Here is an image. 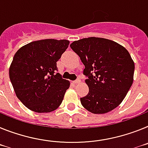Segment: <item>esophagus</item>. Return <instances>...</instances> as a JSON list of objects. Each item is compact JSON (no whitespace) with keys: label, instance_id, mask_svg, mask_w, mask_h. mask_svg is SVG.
Wrapping results in <instances>:
<instances>
[{"label":"esophagus","instance_id":"esophagus-1","mask_svg":"<svg viewBox=\"0 0 148 148\" xmlns=\"http://www.w3.org/2000/svg\"><path fill=\"white\" fill-rule=\"evenodd\" d=\"M80 81H81V80H80V79H77L76 80H74L73 83H80Z\"/></svg>","mask_w":148,"mask_h":148}]
</instances>
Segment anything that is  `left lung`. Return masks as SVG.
<instances>
[{
	"mask_svg": "<svg viewBox=\"0 0 148 148\" xmlns=\"http://www.w3.org/2000/svg\"><path fill=\"white\" fill-rule=\"evenodd\" d=\"M71 47L85 65L88 93L80 98L85 109L104 114L121 104L133 82L135 64L125 47L114 41L89 37L74 41Z\"/></svg>",
	"mask_w": 148,
	"mask_h": 148,
	"instance_id": "8db88e82",
	"label": "left lung"
}]
</instances>
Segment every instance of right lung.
<instances>
[{
    "label": "right lung",
    "instance_id": "add662e5",
    "mask_svg": "<svg viewBox=\"0 0 148 148\" xmlns=\"http://www.w3.org/2000/svg\"><path fill=\"white\" fill-rule=\"evenodd\" d=\"M69 41L53 38L29 42L18 50L9 74L18 98L29 110L51 112L62 102L70 82L56 73V62Z\"/></svg>",
    "mask_w": 148,
    "mask_h": 148
}]
</instances>
